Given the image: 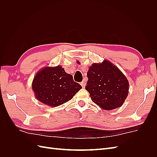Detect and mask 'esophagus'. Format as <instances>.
<instances>
[{
	"label": "esophagus",
	"mask_w": 157,
	"mask_h": 157,
	"mask_svg": "<svg viewBox=\"0 0 157 157\" xmlns=\"http://www.w3.org/2000/svg\"><path fill=\"white\" fill-rule=\"evenodd\" d=\"M80 84H81V86H82L83 88H84L85 86H86V82H85L84 80H83V81H82L81 82H80Z\"/></svg>",
	"instance_id": "1"
}]
</instances>
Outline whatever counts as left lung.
<instances>
[{"mask_svg": "<svg viewBox=\"0 0 157 157\" xmlns=\"http://www.w3.org/2000/svg\"><path fill=\"white\" fill-rule=\"evenodd\" d=\"M86 90L92 101L104 110L121 107L128 97L129 82L126 76L111 61L94 63L87 73Z\"/></svg>", "mask_w": 157, "mask_h": 157, "instance_id": "1", "label": "left lung"}]
</instances>
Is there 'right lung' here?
<instances>
[{"instance_id":"obj_1","label":"right lung","mask_w":157,"mask_h":157,"mask_svg":"<svg viewBox=\"0 0 157 157\" xmlns=\"http://www.w3.org/2000/svg\"><path fill=\"white\" fill-rule=\"evenodd\" d=\"M81 88L61 65L41 69L32 82L36 99L50 107H58L67 102Z\"/></svg>"}]
</instances>
